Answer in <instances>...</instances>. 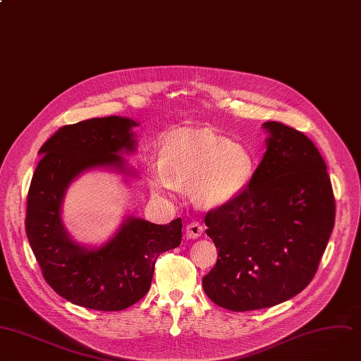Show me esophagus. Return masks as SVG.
Wrapping results in <instances>:
<instances>
[{
	"instance_id": "34e87169",
	"label": "esophagus",
	"mask_w": 361,
	"mask_h": 361,
	"mask_svg": "<svg viewBox=\"0 0 361 361\" xmlns=\"http://www.w3.org/2000/svg\"><path fill=\"white\" fill-rule=\"evenodd\" d=\"M185 233L188 238H198L204 233V226H201L200 223H190L186 226Z\"/></svg>"
}]
</instances>
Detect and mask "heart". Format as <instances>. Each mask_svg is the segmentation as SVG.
<instances>
[{"label": "heart", "mask_w": 361, "mask_h": 361, "mask_svg": "<svg viewBox=\"0 0 361 361\" xmlns=\"http://www.w3.org/2000/svg\"><path fill=\"white\" fill-rule=\"evenodd\" d=\"M255 171L250 149L209 130H183L164 142L161 161L150 166L149 182L160 195H172L180 185H192L200 205L218 208L241 195Z\"/></svg>", "instance_id": "b5f03b06"}]
</instances>
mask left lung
Instances as JSON below:
<instances>
[{
    "label": "left lung",
    "instance_id": "8db88e82",
    "mask_svg": "<svg viewBox=\"0 0 361 361\" xmlns=\"http://www.w3.org/2000/svg\"><path fill=\"white\" fill-rule=\"evenodd\" d=\"M262 127L266 152L250 185L205 215L218 259L202 286L218 307L235 312L274 307L307 288L336 221L326 164L315 145L282 123Z\"/></svg>",
    "mask_w": 361,
    "mask_h": 361
}]
</instances>
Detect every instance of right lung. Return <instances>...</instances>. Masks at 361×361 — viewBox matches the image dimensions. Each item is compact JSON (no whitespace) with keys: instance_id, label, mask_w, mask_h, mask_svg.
<instances>
[{"instance_id":"1","label":"right lung","mask_w":361,"mask_h":361,"mask_svg":"<svg viewBox=\"0 0 361 361\" xmlns=\"http://www.w3.org/2000/svg\"><path fill=\"white\" fill-rule=\"evenodd\" d=\"M138 123L102 117L62 127L42 146L27 197L25 233L50 288L79 307L123 311L150 289L156 259L182 241V219L166 226L124 215L120 227L101 245L76 241L63 223L69 186L84 173L108 171L137 178L123 154L137 150Z\"/></svg>"}]
</instances>
